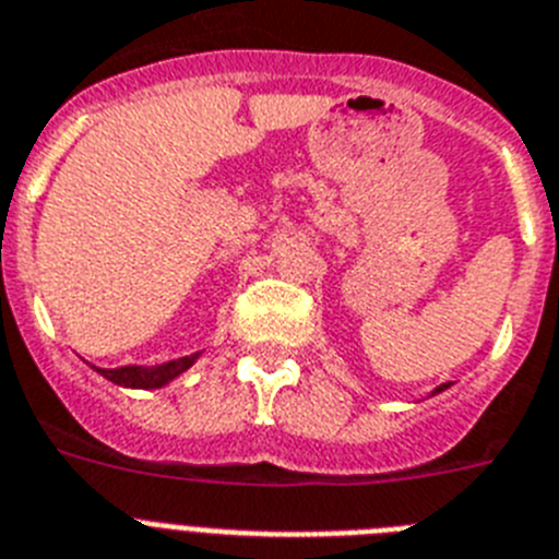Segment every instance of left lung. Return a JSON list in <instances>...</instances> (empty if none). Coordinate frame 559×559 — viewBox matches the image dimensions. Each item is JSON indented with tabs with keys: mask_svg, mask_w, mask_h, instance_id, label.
I'll use <instances>...</instances> for the list:
<instances>
[{
	"mask_svg": "<svg viewBox=\"0 0 559 559\" xmlns=\"http://www.w3.org/2000/svg\"><path fill=\"white\" fill-rule=\"evenodd\" d=\"M443 389H449V383H443V386H438L435 392H443Z\"/></svg>",
	"mask_w": 559,
	"mask_h": 559,
	"instance_id": "left-lung-1",
	"label": "left lung"
}]
</instances>
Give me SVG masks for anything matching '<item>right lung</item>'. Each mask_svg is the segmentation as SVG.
<instances>
[{
    "label": "right lung",
    "mask_w": 559,
    "mask_h": 559,
    "mask_svg": "<svg viewBox=\"0 0 559 559\" xmlns=\"http://www.w3.org/2000/svg\"><path fill=\"white\" fill-rule=\"evenodd\" d=\"M199 358V352L190 355V358H178L170 360V364H164V367L156 369H142V367H119V369H98V372L105 374L107 381L119 383V386H130V389H158L164 383H170L173 378L190 369Z\"/></svg>",
    "instance_id": "1"
}]
</instances>
